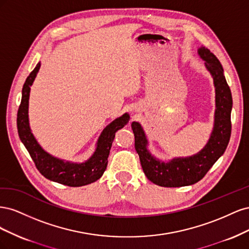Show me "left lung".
<instances>
[{"instance_id":"8db88e82","label":"left lung","mask_w":249,"mask_h":249,"mask_svg":"<svg viewBox=\"0 0 249 249\" xmlns=\"http://www.w3.org/2000/svg\"><path fill=\"white\" fill-rule=\"evenodd\" d=\"M197 52L212 74L216 93L214 127L206 146L191 157L175 158L169 162H162L148 152V142L141 124L132 123L135 148L139 155L143 172L150 182L162 187H182L197 183L223 155L231 138L232 99L222 65L207 48L201 47Z\"/></svg>"}]
</instances>
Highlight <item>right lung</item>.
<instances>
[{"mask_svg":"<svg viewBox=\"0 0 249 249\" xmlns=\"http://www.w3.org/2000/svg\"><path fill=\"white\" fill-rule=\"evenodd\" d=\"M40 69V62L29 74L21 91V102L18 111V136L35 163L36 168L41 175L53 182L70 187H80L91 184L99 179L107 168L108 157L114 140L115 133L124 127L130 120V115L124 113L123 116L105 127L96 143L93 155L84 163H71L60 160L47 153L39 144L30 129L29 124V96L30 87L33 84L36 74Z\"/></svg>","mask_w":249,"mask_h":249,"instance_id":"add662e5","label":"right lung"}]
</instances>
